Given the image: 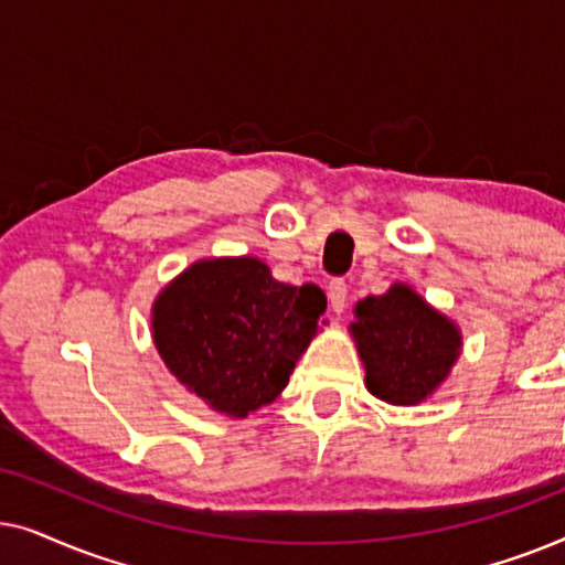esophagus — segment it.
Returning a JSON list of instances; mask_svg holds the SVG:
<instances>
[{
	"label": "esophagus",
	"mask_w": 565,
	"mask_h": 565,
	"mask_svg": "<svg viewBox=\"0 0 565 565\" xmlns=\"http://www.w3.org/2000/svg\"><path fill=\"white\" fill-rule=\"evenodd\" d=\"M327 296H329L331 311L342 313L344 306H347V282L344 280H331L329 288H327Z\"/></svg>",
	"instance_id": "1"
}]
</instances>
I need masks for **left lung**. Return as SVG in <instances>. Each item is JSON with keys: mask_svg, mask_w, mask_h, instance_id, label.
<instances>
[{"mask_svg": "<svg viewBox=\"0 0 565 565\" xmlns=\"http://www.w3.org/2000/svg\"><path fill=\"white\" fill-rule=\"evenodd\" d=\"M350 334L365 365V388L391 406H419L450 377L462 331L408 282L354 303Z\"/></svg>", "mask_w": 565, "mask_h": 565, "instance_id": "8db88e82", "label": "left lung"}]
</instances>
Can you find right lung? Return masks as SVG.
Masks as SVG:
<instances>
[{
	"mask_svg": "<svg viewBox=\"0 0 565 565\" xmlns=\"http://www.w3.org/2000/svg\"><path fill=\"white\" fill-rule=\"evenodd\" d=\"M323 311L308 285L277 282L257 257H207L153 298L151 337L184 388L244 419L285 391Z\"/></svg>",
	"mask_w": 565,
	"mask_h": 565,
	"instance_id": "1",
	"label": "right lung"
}]
</instances>
